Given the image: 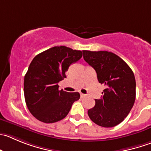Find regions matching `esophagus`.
Here are the masks:
<instances>
[{"label":"esophagus","mask_w":151,"mask_h":151,"mask_svg":"<svg viewBox=\"0 0 151 151\" xmlns=\"http://www.w3.org/2000/svg\"><path fill=\"white\" fill-rule=\"evenodd\" d=\"M81 98H84V97H86V95L83 94V93H81Z\"/></svg>","instance_id":"esophagus-1"}]
</instances>
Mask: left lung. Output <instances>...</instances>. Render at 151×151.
Instances as JSON below:
<instances>
[{"label":"left lung","instance_id":"obj_1","mask_svg":"<svg viewBox=\"0 0 151 151\" xmlns=\"http://www.w3.org/2000/svg\"><path fill=\"white\" fill-rule=\"evenodd\" d=\"M86 62L94 68L99 82L104 84L100 99L87 112L98 125L112 127L127 117L136 99V79L130 67L111 52L83 50Z\"/></svg>","mask_w":151,"mask_h":151}]
</instances>
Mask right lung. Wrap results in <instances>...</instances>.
I'll return each mask as SVG.
<instances>
[{"label": "right lung", "instance_id": "add662e5", "mask_svg": "<svg viewBox=\"0 0 151 151\" xmlns=\"http://www.w3.org/2000/svg\"><path fill=\"white\" fill-rule=\"evenodd\" d=\"M82 57V52L60 46L37 55L24 76L26 104L32 115L44 123H54L67 116L73 102L80 99L77 92L58 90L66 72Z\"/></svg>", "mask_w": 151, "mask_h": 151}]
</instances>
